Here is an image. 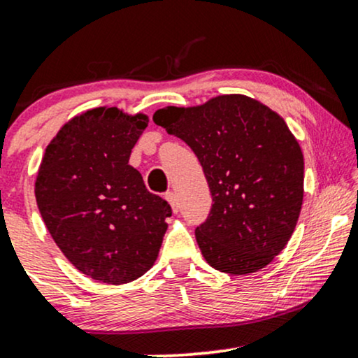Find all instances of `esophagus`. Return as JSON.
<instances>
[{"label": "esophagus", "instance_id": "34e87169", "mask_svg": "<svg viewBox=\"0 0 358 358\" xmlns=\"http://www.w3.org/2000/svg\"><path fill=\"white\" fill-rule=\"evenodd\" d=\"M165 199L168 200V203L171 205V208H173L175 213L180 210V203H178V199H176V193L175 192H166Z\"/></svg>", "mask_w": 358, "mask_h": 358}]
</instances>
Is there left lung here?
I'll return each instance as SVG.
<instances>
[{"mask_svg":"<svg viewBox=\"0 0 358 358\" xmlns=\"http://www.w3.org/2000/svg\"><path fill=\"white\" fill-rule=\"evenodd\" d=\"M153 121L183 139L203 168L212 208L195 237L205 261L227 274L266 268L291 239L303 203L305 162L285 119L231 94L158 109Z\"/></svg>","mask_w":358,"mask_h":358,"instance_id":"1","label":"left lung"}]
</instances>
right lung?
I'll list each match as a JSON object with an SVG mask.
<instances>
[{
	"instance_id": "right-lung-1",
	"label": "right lung",
	"mask_w": 358,
	"mask_h": 358,
	"mask_svg": "<svg viewBox=\"0 0 358 358\" xmlns=\"http://www.w3.org/2000/svg\"><path fill=\"white\" fill-rule=\"evenodd\" d=\"M143 114L97 108L76 116L45 150L35 183L42 219L64 256L108 285L134 281L155 264L171 207L148 192L129 155Z\"/></svg>"
}]
</instances>
